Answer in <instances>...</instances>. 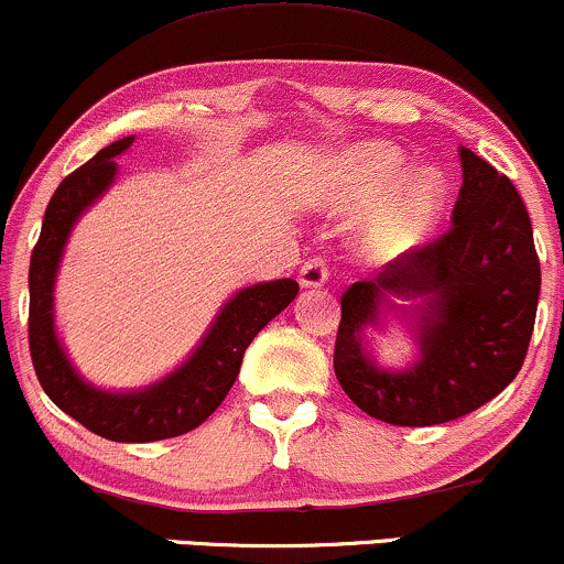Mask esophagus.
Returning a JSON list of instances; mask_svg holds the SVG:
<instances>
[{"label": "esophagus", "instance_id": "esophagus-1", "mask_svg": "<svg viewBox=\"0 0 564 564\" xmlns=\"http://www.w3.org/2000/svg\"><path fill=\"white\" fill-rule=\"evenodd\" d=\"M297 280H301V288H306V290L322 288V284L327 282V263H324L322 258H311V261H306L301 267Z\"/></svg>", "mask_w": 564, "mask_h": 564}]
</instances>
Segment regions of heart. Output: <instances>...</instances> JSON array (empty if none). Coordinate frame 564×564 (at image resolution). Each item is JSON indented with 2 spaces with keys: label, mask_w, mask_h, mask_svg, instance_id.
Masks as SVG:
<instances>
[{
  "label": "heart",
  "mask_w": 564,
  "mask_h": 564,
  "mask_svg": "<svg viewBox=\"0 0 564 564\" xmlns=\"http://www.w3.org/2000/svg\"><path fill=\"white\" fill-rule=\"evenodd\" d=\"M306 197L324 214H350L375 203L359 231V248L369 258H393L435 227L446 205V178L433 165L406 171L399 148L367 142L329 161Z\"/></svg>",
  "instance_id": "b5f03b06"
}]
</instances>
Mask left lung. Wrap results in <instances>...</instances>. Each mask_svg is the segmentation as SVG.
Masks as SVG:
<instances>
[{
    "instance_id": "left-lung-1",
    "label": "left lung",
    "mask_w": 564,
    "mask_h": 564,
    "mask_svg": "<svg viewBox=\"0 0 564 564\" xmlns=\"http://www.w3.org/2000/svg\"><path fill=\"white\" fill-rule=\"evenodd\" d=\"M454 227L343 293L335 375L348 399L388 425L425 427L465 416L520 372L541 293L533 227L505 174L459 148ZM409 300L410 306L399 304ZM388 315L408 327L412 362L382 368L368 329Z\"/></svg>"
}]
</instances>
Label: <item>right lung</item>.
<instances>
[{
	"label": "right lung",
	"mask_w": 564,
	"mask_h": 564,
	"mask_svg": "<svg viewBox=\"0 0 564 564\" xmlns=\"http://www.w3.org/2000/svg\"><path fill=\"white\" fill-rule=\"evenodd\" d=\"M131 144L134 134L99 150L89 163L63 178L46 205L42 235L29 269V346L39 382L57 409L108 441L150 443L189 433L216 412L240 375L245 350L276 314L295 301L297 282L271 280L237 290L218 308L216 319L187 359L150 386L108 390L82 377L57 335V271L70 231L116 184V158Z\"/></svg>",
	"instance_id": "obj_1"
}]
</instances>
